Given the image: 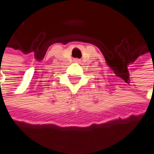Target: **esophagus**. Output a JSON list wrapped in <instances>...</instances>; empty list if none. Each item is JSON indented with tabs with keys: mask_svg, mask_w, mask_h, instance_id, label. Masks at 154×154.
Wrapping results in <instances>:
<instances>
[{
	"mask_svg": "<svg viewBox=\"0 0 154 154\" xmlns=\"http://www.w3.org/2000/svg\"><path fill=\"white\" fill-rule=\"evenodd\" d=\"M76 62H79V60H78V61H76Z\"/></svg>",
	"mask_w": 154,
	"mask_h": 154,
	"instance_id": "obj_1",
	"label": "esophagus"
}]
</instances>
